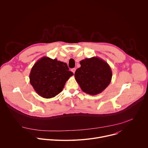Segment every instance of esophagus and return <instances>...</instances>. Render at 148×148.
<instances>
[{"instance_id": "34e87169", "label": "esophagus", "mask_w": 148, "mask_h": 148, "mask_svg": "<svg viewBox=\"0 0 148 148\" xmlns=\"http://www.w3.org/2000/svg\"><path fill=\"white\" fill-rule=\"evenodd\" d=\"M71 71L74 74V73H75V69H74H74H71Z\"/></svg>"}]
</instances>
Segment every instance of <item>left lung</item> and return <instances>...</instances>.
Listing matches in <instances>:
<instances>
[{
    "instance_id": "obj_1",
    "label": "left lung",
    "mask_w": 148,
    "mask_h": 148,
    "mask_svg": "<svg viewBox=\"0 0 148 148\" xmlns=\"http://www.w3.org/2000/svg\"><path fill=\"white\" fill-rule=\"evenodd\" d=\"M79 63L81 67L75 71L74 77L83 92L95 95L108 86L112 73L106 61L93 57L82 60Z\"/></svg>"
}]
</instances>
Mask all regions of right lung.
Instances as JSON below:
<instances>
[{
  "mask_svg": "<svg viewBox=\"0 0 148 148\" xmlns=\"http://www.w3.org/2000/svg\"><path fill=\"white\" fill-rule=\"evenodd\" d=\"M66 62L43 57L32 68L29 78L35 91L41 97L51 98L60 93L73 75Z\"/></svg>",
  "mask_w": 148,
  "mask_h": 148,
  "instance_id": "1",
  "label": "right lung"
}]
</instances>
